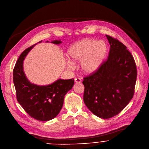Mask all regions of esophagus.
I'll use <instances>...</instances> for the list:
<instances>
[{"instance_id": "esophagus-1", "label": "esophagus", "mask_w": 149, "mask_h": 149, "mask_svg": "<svg viewBox=\"0 0 149 149\" xmlns=\"http://www.w3.org/2000/svg\"><path fill=\"white\" fill-rule=\"evenodd\" d=\"M75 82L76 83H80L81 82V80L80 78H75Z\"/></svg>"}]
</instances>
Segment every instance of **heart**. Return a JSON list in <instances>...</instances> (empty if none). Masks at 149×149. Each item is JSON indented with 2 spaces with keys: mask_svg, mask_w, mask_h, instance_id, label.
Masks as SVG:
<instances>
[{
  "mask_svg": "<svg viewBox=\"0 0 149 149\" xmlns=\"http://www.w3.org/2000/svg\"><path fill=\"white\" fill-rule=\"evenodd\" d=\"M108 45L103 41L86 38L77 41L68 48L67 56L72 63L80 61V68L86 74L97 72L104 62L108 53ZM68 68H73L70 63Z\"/></svg>",
  "mask_w": 149,
  "mask_h": 149,
  "instance_id": "obj_1",
  "label": "heart"
}]
</instances>
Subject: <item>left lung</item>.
Listing matches in <instances>:
<instances>
[{"label":"left lung","mask_w":149,"mask_h":149,"mask_svg":"<svg viewBox=\"0 0 149 149\" xmlns=\"http://www.w3.org/2000/svg\"><path fill=\"white\" fill-rule=\"evenodd\" d=\"M110 44L107 60L95 73L84 77L83 100L94 114L109 119L120 113L133 98L137 70L127 47L106 35Z\"/></svg>","instance_id":"1"}]
</instances>
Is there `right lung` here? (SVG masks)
I'll return each instance as SVG.
<instances>
[{
    "mask_svg": "<svg viewBox=\"0 0 149 149\" xmlns=\"http://www.w3.org/2000/svg\"><path fill=\"white\" fill-rule=\"evenodd\" d=\"M51 42L60 44L61 41L55 40ZM35 45L25 49L19 57L13 69V82L17 100L24 110L36 120L48 121L59 114L64 96L73 87L74 80L58 79L45 86L31 83L24 72L23 61Z\"/></svg>",
    "mask_w": 149,
    "mask_h": 149,
    "instance_id": "right-lung-1",
    "label": "right lung"
}]
</instances>
